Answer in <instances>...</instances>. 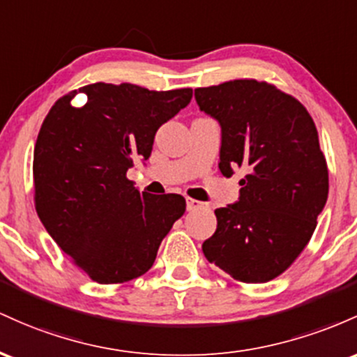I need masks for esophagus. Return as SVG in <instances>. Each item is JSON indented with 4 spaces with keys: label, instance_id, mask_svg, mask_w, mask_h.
Returning <instances> with one entry per match:
<instances>
[{
    "label": "esophagus",
    "instance_id": "obj_1",
    "mask_svg": "<svg viewBox=\"0 0 357 357\" xmlns=\"http://www.w3.org/2000/svg\"><path fill=\"white\" fill-rule=\"evenodd\" d=\"M206 204L200 202V200H195L192 197H187V211H197L200 207H204Z\"/></svg>",
    "mask_w": 357,
    "mask_h": 357
}]
</instances>
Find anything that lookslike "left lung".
I'll return each mask as SVG.
<instances>
[{
    "label": "left lung",
    "instance_id": "1",
    "mask_svg": "<svg viewBox=\"0 0 357 357\" xmlns=\"http://www.w3.org/2000/svg\"><path fill=\"white\" fill-rule=\"evenodd\" d=\"M195 101L221 125L224 177L246 170L238 202L214 211L204 255L238 282H270L305 250L327 202L317 128L298 99L256 79L199 87Z\"/></svg>",
    "mask_w": 357,
    "mask_h": 357
}]
</instances>
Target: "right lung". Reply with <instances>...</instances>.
Returning a JSON list of instances; mask_svg holds the SVG:
<instances>
[{"mask_svg":"<svg viewBox=\"0 0 357 357\" xmlns=\"http://www.w3.org/2000/svg\"><path fill=\"white\" fill-rule=\"evenodd\" d=\"M86 93L84 107L71 99ZM192 89L148 91L96 82L62 96L43 119L33 151L35 209L75 266L101 285L146 273L162 239L185 212L178 194L139 192L126 177L148 160L158 128Z\"/></svg>","mask_w":357,"mask_h":357,"instance_id":"obj_1","label":"right lung"}]
</instances>
